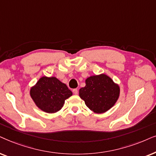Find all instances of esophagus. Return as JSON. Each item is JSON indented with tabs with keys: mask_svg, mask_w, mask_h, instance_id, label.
Returning a JSON list of instances; mask_svg holds the SVG:
<instances>
[{
	"mask_svg": "<svg viewBox=\"0 0 156 156\" xmlns=\"http://www.w3.org/2000/svg\"><path fill=\"white\" fill-rule=\"evenodd\" d=\"M73 94H75V95H77L78 94V89H76V88H75V89H73Z\"/></svg>",
	"mask_w": 156,
	"mask_h": 156,
	"instance_id": "34e87169",
	"label": "esophagus"
}]
</instances>
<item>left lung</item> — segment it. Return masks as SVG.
Masks as SVG:
<instances>
[{"label":"left lung","mask_w":156,"mask_h":156,"mask_svg":"<svg viewBox=\"0 0 156 156\" xmlns=\"http://www.w3.org/2000/svg\"><path fill=\"white\" fill-rule=\"evenodd\" d=\"M79 95L89 109L103 113L115 105L120 95V87L105 74L90 76L86 86L79 90Z\"/></svg>","instance_id":"8db88e82"}]
</instances>
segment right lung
I'll return each mask as SVG.
<instances>
[{"mask_svg": "<svg viewBox=\"0 0 156 156\" xmlns=\"http://www.w3.org/2000/svg\"><path fill=\"white\" fill-rule=\"evenodd\" d=\"M30 95L41 110L54 113L62 108L66 100L73 93L65 83L55 77L43 76L30 88Z\"/></svg>", "mask_w": 156, "mask_h": 156, "instance_id": "add662e5", "label": "right lung"}]
</instances>
